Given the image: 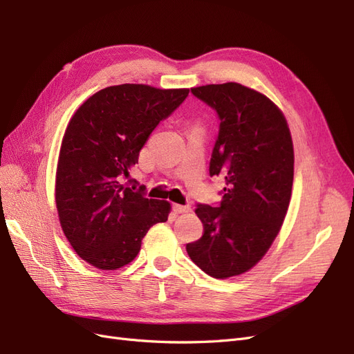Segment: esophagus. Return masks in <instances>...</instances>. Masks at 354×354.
Here are the masks:
<instances>
[{
    "label": "esophagus",
    "mask_w": 354,
    "mask_h": 354,
    "mask_svg": "<svg viewBox=\"0 0 354 354\" xmlns=\"http://www.w3.org/2000/svg\"><path fill=\"white\" fill-rule=\"evenodd\" d=\"M173 211L176 214H185V212H189L190 211V207L187 205H178V203H174L173 205Z\"/></svg>",
    "instance_id": "34e87169"
}]
</instances>
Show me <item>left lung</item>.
<instances>
[{"instance_id":"1","label":"left lung","mask_w":354,"mask_h":354,"mask_svg":"<svg viewBox=\"0 0 354 354\" xmlns=\"http://www.w3.org/2000/svg\"><path fill=\"white\" fill-rule=\"evenodd\" d=\"M192 94L217 113L209 176L224 177L226 187L217 205L198 203L203 234L186 251L207 274L226 279L259 263L281 230L294 180L292 138L282 112L259 91L226 82Z\"/></svg>"}]
</instances>
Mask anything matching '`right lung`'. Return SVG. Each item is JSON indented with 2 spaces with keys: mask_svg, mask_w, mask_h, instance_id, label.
Returning a JSON list of instances; mask_svg holds the SVG:
<instances>
[{
  "mask_svg": "<svg viewBox=\"0 0 354 354\" xmlns=\"http://www.w3.org/2000/svg\"><path fill=\"white\" fill-rule=\"evenodd\" d=\"M187 95V88L113 85L72 116L59 155L56 205L72 248L97 269L131 263L147 230L168 220L167 201L147 199L143 186L122 183L149 136Z\"/></svg>",
  "mask_w": 354,
  "mask_h": 354,
  "instance_id": "add662e5",
  "label": "right lung"
}]
</instances>
